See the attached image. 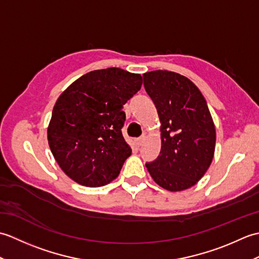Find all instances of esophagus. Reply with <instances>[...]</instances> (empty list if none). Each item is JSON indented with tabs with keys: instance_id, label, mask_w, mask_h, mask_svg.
<instances>
[{
	"instance_id": "1",
	"label": "esophagus",
	"mask_w": 259,
	"mask_h": 259,
	"mask_svg": "<svg viewBox=\"0 0 259 259\" xmlns=\"http://www.w3.org/2000/svg\"><path fill=\"white\" fill-rule=\"evenodd\" d=\"M144 140H145V136H141L140 138H137L136 139V145L138 146V147H140L142 145V142H144Z\"/></svg>"
}]
</instances>
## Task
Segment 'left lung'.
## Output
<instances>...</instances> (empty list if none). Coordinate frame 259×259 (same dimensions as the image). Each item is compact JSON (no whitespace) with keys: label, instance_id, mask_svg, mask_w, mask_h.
Returning a JSON list of instances; mask_svg holds the SVG:
<instances>
[{"label":"left lung","instance_id":"left-lung-1","mask_svg":"<svg viewBox=\"0 0 259 259\" xmlns=\"http://www.w3.org/2000/svg\"><path fill=\"white\" fill-rule=\"evenodd\" d=\"M144 85L155 103L161 131V150L146 167L169 191L196 185L213 158L216 130L207 102L192 82L171 71L144 74Z\"/></svg>","mask_w":259,"mask_h":259}]
</instances>
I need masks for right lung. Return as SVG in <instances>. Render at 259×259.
Returning <instances> with one entry per match:
<instances>
[{"label":"right lung","mask_w":259,"mask_h":259,"mask_svg":"<svg viewBox=\"0 0 259 259\" xmlns=\"http://www.w3.org/2000/svg\"><path fill=\"white\" fill-rule=\"evenodd\" d=\"M141 84L140 74L108 68L80 76L59 97L48 141L60 168L75 183L101 187L118 177L131 155L121 131L123 104Z\"/></svg>","instance_id":"right-lung-1"}]
</instances>
